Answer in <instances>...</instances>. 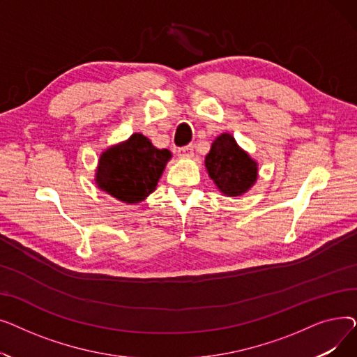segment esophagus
Masks as SVG:
<instances>
[{
	"mask_svg": "<svg viewBox=\"0 0 357 357\" xmlns=\"http://www.w3.org/2000/svg\"><path fill=\"white\" fill-rule=\"evenodd\" d=\"M178 156L183 158V159H190L194 156V146L188 144V146H183L181 149H178Z\"/></svg>",
	"mask_w": 357,
	"mask_h": 357,
	"instance_id": "1",
	"label": "esophagus"
}]
</instances>
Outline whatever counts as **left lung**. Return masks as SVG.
I'll return each instance as SVG.
<instances>
[{"instance_id":"1","label":"left lung","mask_w":357,"mask_h":357,"mask_svg":"<svg viewBox=\"0 0 357 357\" xmlns=\"http://www.w3.org/2000/svg\"><path fill=\"white\" fill-rule=\"evenodd\" d=\"M205 169L217 190L226 197H240L256 183L257 162L241 149L230 133H221L205 156Z\"/></svg>"}]
</instances>
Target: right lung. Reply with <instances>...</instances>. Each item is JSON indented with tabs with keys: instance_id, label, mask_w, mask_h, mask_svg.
I'll return each mask as SVG.
<instances>
[{
	"instance_id": "add662e5",
	"label": "right lung",
	"mask_w": 357,
	"mask_h": 357,
	"mask_svg": "<svg viewBox=\"0 0 357 357\" xmlns=\"http://www.w3.org/2000/svg\"><path fill=\"white\" fill-rule=\"evenodd\" d=\"M171 159V150L158 149L142 133H133L100 155L93 181L117 201L139 204L156 190Z\"/></svg>"
}]
</instances>
